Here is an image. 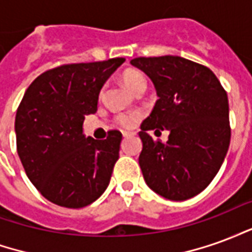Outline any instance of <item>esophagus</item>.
<instances>
[{
    "label": "esophagus",
    "instance_id": "34e87169",
    "mask_svg": "<svg viewBox=\"0 0 252 252\" xmlns=\"http://www.w3.org/2000/svg\"><path fill=\"white\" fill-rule=\"evenodd\" d=\"M123 136L126 137H131V136H135V133L133 132H123Z\"/></svg>",
    "mask_w": 252,
    "mask_h": 252
}]
</instances>
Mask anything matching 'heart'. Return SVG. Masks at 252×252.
<instances>
[{"mask_svg":"<svg viewBox=\"0 0 252 252\" xmlns=\"http://www.w3.org/2000/svg\"><path fill=\"white\" fill-rule=\"evenodd\" d=\"M121 81L124 83L129 92L135 93L139 89H146L147 82H146V78L143 75L142 72L137 71V70H128L123 75H121ZM140 113L139 112H132V113H123V115L117 116V123L124 128H132L135 126V123L139 120Z\"/></svg>","mask_w":252,"mask_h":252,"instance_id":"heart-1","label":"heart"}]
</instances>
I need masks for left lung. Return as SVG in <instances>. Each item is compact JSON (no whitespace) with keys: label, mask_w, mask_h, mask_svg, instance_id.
I'll use <instances>...</instances> for the list:
<instances>
[{"label":"left lung","mask_w":252,"mask_h":252,"mask_svg":"<svg viewBox=\"0 0 252 252\" xmlns=\"http://www.w3.org/2000/svg\"><path fill=\"white\" fill-rule=\"evenodd\" d=\"M131 64L151 79L158 95L139 132L144 181L167 200L191 198L211 184L227 155V93L208 67L185 58H135ZM153 129H167L169 140L155 142L148 135Z\"/></svg>","instance_id":"left-lung-1"}]
</instances>
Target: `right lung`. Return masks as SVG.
<instances>
[{
    "instance_id": "1",
    "label": "right lung",
    "mask_w": 252,
    "mask_h": 252,
    "mask_svg": "<svg viewBox=\"0 0 252 252\" xmlns=\"http://www.w3.org/2000/svg\"><path fill=\"white\" fill-rule=\"evenodd\" d=\"M124 62L115 58L48 70L20 102L14 121L20 160L33 186L57 205L83 208L109 185L123 135L86 137L83 120L97 112L101 89Z\"/></svg>"
}]
</instances>
